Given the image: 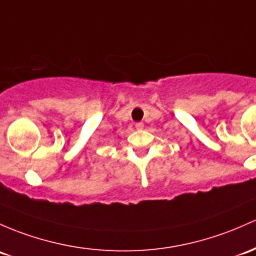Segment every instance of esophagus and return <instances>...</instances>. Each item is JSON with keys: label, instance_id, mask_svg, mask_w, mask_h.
I'll return each instance as SVG.
<instances>
[{"label": "esophagus", "instance_id": "obj_1", "mask_svg": "<svg viewBox=\"0 0 256 256\" xmlns=\"http://www.w3.org/2000/svg\"><path fill=\"white\" fill-rule=\"evenodd\" d=\"M135 126H136L137 130H142V128H144V124L142 122H136Z\"/></svg>", "mask_w": 256, "mask_h": 256}]
</instances>
